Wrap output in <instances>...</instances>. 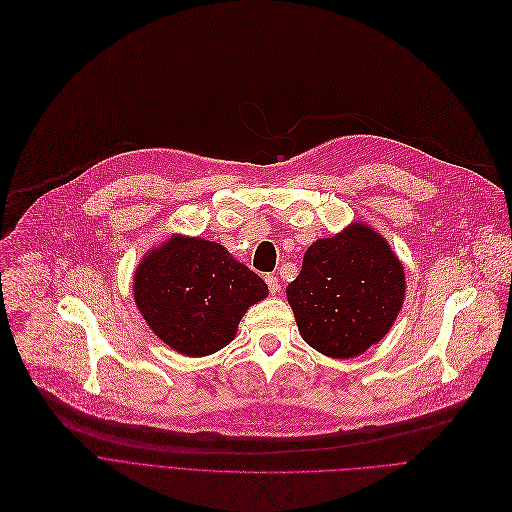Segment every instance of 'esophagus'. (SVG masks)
<instances>
[{
	"label": "esophagus",
	"instance_id": "esophagus-1",
	"mask_svg": "<svg viewBox=\"0 0 512 512\" xmlns=\"http://www.w3.org/2000/svg\"><path fill=\"white\" fill-rule=\"evenodd\" d=\"M266 285H269V291H271V296H277L279 294V289H281V283H279V279L275 277V275H266Z\"/></svg>",
	"mask_w": 512,
	"mask_h": 512
}]
</instances>
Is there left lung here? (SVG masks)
Instances as JSON below:
<instances>
[{
    "label": "left lung",
    "instance_id": "1",
    "mask_svg": "<svg viewBox=\"0 0 512 512\" xmlns=\"http://www.w3.org/2000/svg\"><path fill=\"white\" fill-rule=\"evenodd\" d=\"M285 294L308 346L352 358L392 327L404 302V269L379 233L356 223L314 241Z\"/></svg>",
    "mask_w": 512,
    "mask_h": 512
}]
</instances>
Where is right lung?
Segmentation results:
<instances>
[{"instance_id": "right-lung-1", "label": "right lung", "mask_w": 512, "mask_h": 512, "mask_svg": "<svg viewBox=\"0 0 512 512\" xmlns=\"http://www.w3.org/2000/svg\"><path fill=\"white\" fill-rule=\"evenodd\" d=\"M135 302L152 331L185 356H208L235 337L266 283L206 239L175 235L139 264Z\"/></svg>"}]
</instances>
